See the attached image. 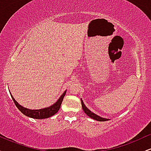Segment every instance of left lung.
<instances>
[{
  "instance_id": "obj_1",
  "label": "left lung",
  "mask_w": 151,
  "mask_h": 151,
  "mask_svg": "<svg viewBox=\"0 0 151 151\" xmlns=\"http://www.w3.org/2000/svg\"><path fill=\"white\" fill-rule=\"evenodd\" d=\"M81 106H82L83 110H84V113H85L86 115L88 116H89L92 119H94V120L98 121H106L109 120V119H105V118H102L101 116H99L96 115V114H93L92 111H90L89 109L87 108V107H86L85 104H84V102H83L81 99Z\"/></svg>"
}]
</instances>
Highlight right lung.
<instances>
[{"mask_svg": "<svg viewBox=\"0 0 151 151\" xmlns=\"http://www.w3.org/2000/svg\"><path fill=\"white\" fill-rule=\"evenodd\" d=\"M65 91L61 95L59 99L55 102V104H54L53 105L50 106L49 107H46V108L41 109H36V110H31V109H28L25 107L22 106L21 105H20L19 104L15 101V99L13 97V96L11 95V97L13 99V101H14L15 106H17L19 110L20 111V112L25 115L26 116H28L32 119H47V118L51 117L52 116L55 115V114L58 113V111L60 110V106H61L62 102L63 101L64 96H65L66 93Z\"/></svg>", "mask_w": 151, "mask_h": 151, "instance_id": "right-lung-1", "label": "right lung"}]
</instances>
